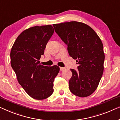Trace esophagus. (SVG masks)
<instances>
[{
	"instance_id": "esophagus-1",
	"label": "esophagus",
	"mask_w": 120,
	"mask_h": 120,
	"mask_svg": "<svg viewBox=\"0 0 120 120\" xmlns=\"http://www.w3.org/2000/svg\"><path fill=\"white\" fill-rule=\"evenodd\" d=\"M65 67H60V71H64V70H65Z\"/></svg>"
}]
</instances>
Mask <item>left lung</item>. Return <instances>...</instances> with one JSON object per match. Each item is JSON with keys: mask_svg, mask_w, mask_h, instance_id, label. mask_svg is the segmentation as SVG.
<instances>
[{"mask_svg": "<svg viewBox=\"0 0 120 120\" xmlns=\"http://www.w3.org/2000/svg\"><path fill=\"white\" fill-rule=\"evenodd\" d=\"M55 33L67 45L69 55L76 60V71L71 69L70 91L85 97L96 90L103 73V45L96 32L83 23L72 21L53 25Z\"/></svg>", "mask_w": 120, "mask_h": 120, "instance_id": "1", "label": "left lung"}]
</instances>
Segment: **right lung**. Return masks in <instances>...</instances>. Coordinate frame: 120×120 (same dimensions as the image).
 I'll use <instances>...</instances> for the list:
<instances>
[{
	"instance_id": "obj_1",
	"label": "right lung",
	"mask_w": 120,
	"mask_h": 120,
	"mask_svg": "<svg viewBox=\"0 0 120 120\" xmlns=\"http://www.w3.org/2000/svg\"><path fill=\"white\" fill-rule=\"evenodd\" d=\"M51 25L31 27L23 31L12 47L11 65L18 82L30 97L41 100L53 93V82L59 67L40 64L46 45L54 33Z\"/></svg>"
}]
</instances>
